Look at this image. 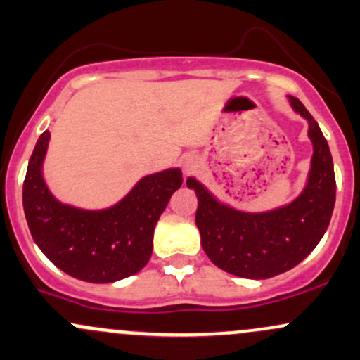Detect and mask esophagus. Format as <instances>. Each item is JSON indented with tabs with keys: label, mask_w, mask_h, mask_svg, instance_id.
Segmentation results:
<instances>
[{
	"label": "esophagus",
	"mask_w": 360,
	"mask_h": 360,
	"mask_svg": "<svg viewBox=\"0 0 360 360\" xmlns=\"http://www.w3.org/2000/svg\"><path fill=\"white\" fill-rule=\"evenodd\" d=\"M196 167H198V160H196L195 157H191V155L184 157V159H183V171L184 172H186V174L193 172Z\"/></svg>",
	"instance_id": "obj_1"
}]
</instances>
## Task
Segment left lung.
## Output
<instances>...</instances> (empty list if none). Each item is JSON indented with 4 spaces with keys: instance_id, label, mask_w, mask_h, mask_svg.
<instances>
[{
    "instance_id": "8db88e82",
    "label": "left lung",
    "mask_w": 360,
    "mask_h": 360,
    "mask_svg": "<svg viewBox=\"0 0 360 360\" xmlns=\"http://www.w3.org/2000/svg\"><path fill=\"white\" fill-rule=\"evenodd\" d=\"M289 101L309 121L314 148L307 186L297 200L271 212H239L217 201L195 177L186 181L198 196L196 227L205 252L213 264L243 278H271L301 263L318 246L333 213L337 183L328 141L302 102Z\"/></svg>"
}]
</instances>
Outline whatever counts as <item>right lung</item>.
Here are the masks:
<instances>
[{
    "label": "right lung",
    "mask_w": 360,
    "mask_h": 360,
    "mask_svg": "<svg viewBox=\"0 0 360 360\" xmlns=\"http://www.w3.org/2000/svg\"><path fill=\"white\" fill-rule=\"evenodd\" d=\"M49 136H39L23 181V210L35 244L59 270L84 282L110 283L135 275L148 263L153 229L183 184L181 169L145 176L114 207L82 210L59 203L46 186L42 162Z\"/></svg>",
    "instance_id": "obj_1"
}]
</instances>
